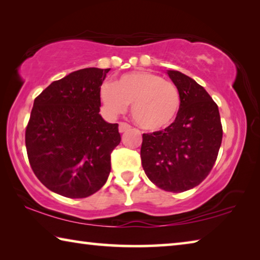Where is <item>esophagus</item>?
<instances>
[{"mask_svg":"<svg viewBox=\"0 0 260 260\" xmlns=\"http://www.w3.org/2000/svg\"><path fill=\"white\" fill-rule=\"evenodd\" d=\"M129 128H131L129 124H127V122H124V121L119 122V132H120V133H124V132L128 131Z\"/></svg>","mask_w":260,"mask_h":260,"instance_id":"34e87169","label":"esophagus"}]
</instances>
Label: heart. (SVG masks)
<instances>
[{
	"mask_svg": "<svg viewBox=\"0 0 260 260\" xmlns=\"http://www.w3.org/2000/svg\"><path fill=\"white\" fill-rule=\"evenodd\" d=\"M100 98L110 116L125 112L132 104V118L148 131H159L172 124L181 105L178 88L151 72L126 73L117 82L104 81Z\"/></svg>",
	"mask_w": 260,
	"mask_h": 260,
	"instance_id": "1",
	"label": "heart"
}]
</instances>
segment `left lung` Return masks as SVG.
Here are the masks:
<instances>
[{"label":"left lung","mask_w":260,"mask_h":260,"mask_svg":"<svg viewBox=\"0 0 260 260\" xmlns=\"http://www.w3.org/2000/svg\"><path fill=\"white\" fill-rule=\"evenodd\" d=\"M181 105L165 129L144 133L141 161L152 183L182 192L199 186L212 170L222 141L218 105L203 87L186 74L167 71Z\"/></svg>","instance_id":"obj_1"}]
</instances>
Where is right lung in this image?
I'll return each mask as SVG.
<instances>
[{
  "instance_id": "obj_1",
  "label": "right lung",
  "mask_w": 260,
  "mask_h": 260,
  "mask_svg": "<svg viewBox=\"0 0 260 260\" xmlns=\"http://www.w3.org/2000/svg\"><path fill=\"white\" fill-rule=\"evenodd\" d=\"M109 71H74L34 100L25 132L29 165L42 184L69 199H85L103 187L120 143L118 124L99 113L100 87Z\"/></svg>"
}]
</instances>
